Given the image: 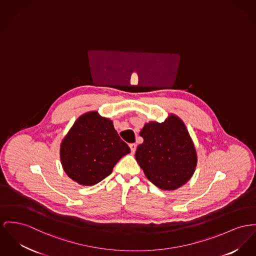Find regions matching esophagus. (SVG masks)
<instances>
[{
	"label": "esophagus",
	"instance_id": "1",
	"mask_svg": "<svg viewBox=\"0 0 256 256\" xmlns=\"http://www.w3.org/2000/svg\"><path fill=\"white\" fill-rule=\"evenodd\" d=\"M130 148H131V152L132 154H135L136 150V144H130Z\"/></svg>",
	"mask_w": 256,
	"mask_h": 256
}]
</instances>
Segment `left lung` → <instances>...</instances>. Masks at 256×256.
Segmentation results:
<instances>
[{"label":"left lung","mask_w":256,"mask_h":256,"mask_svg":"<svg viewBox=\"0 0 256 256\" xmlns=\"http://www.w3.org/2000/svg\"><path fill=\"white\" fill-rule=\"evenodd\" d=\"M144 142L136 148V162L157 188L174 190L192 176L197 154L184 123L170 116L163 123L150 122L140 132Z\"/></svg>","instance_id":"8db88e82"}]
</instances>
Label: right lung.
Returning <instances> with one entry per match:
<instances>
[{
    "mask_svg": "<svg viewBox=\"0 0 256 256\" xmlns=\"http://www.w3.org/2000/svg\"><path fill=\"white\" fill-rule=\"evenodd\" d=\"M130 148L116 131L112 120L90 112L76 120L61 144L63 169L82 186H94L110 176Z\"/></svg>",
    "mask_w": 256,
    "mask_h": 256,
    "instance_id": "right-lung-1",
    "label": "right lung"
}]
</instances>
